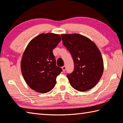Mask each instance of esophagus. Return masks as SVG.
Wrapping results in <instances>:
<instances>
[{
  "instance_id": "34e87169",
  "label": "esophagus",
  "mask_w": 123,
  "mask_h": 123,
  "mask_svg": "<svg viewBox=\"0 0 123 123\" xmlns=\"http://www.w3.org/2000/svg\"><path fill=\"white\" fill-rule=\"evenodd\" d=\"M62 69H63V72H65V70H66V66L65 65L63 66V67H62Z\"/></svg>"
}]
</instances>
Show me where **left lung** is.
<instances>
[{"mask_svg":"<svg viewBox=\"0 0 123 123\" xmlns=\"http://www.w3.org/2000/svg\"><path fill=\"white\" fill-rule=\"evenodd\" d=\"M61 36L74 62V71L67 74L71 85L80 92L91 89L100 80L104 70L99 49L90 39L81 34H63Z\"/></svg>","mask_w":123,"mask_h":123,"instance_id":"8db88e82","label":"left lung"}]
</instances>
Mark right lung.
Listing matches in <instances>:
<instances>
[{
  "instance_id": "obj_1",
  "label": "right lung",
  "mask_w": 123,
  "mask_h": 123,
  "mask_svg": "<svg viewBox=\"0 0 123 123\" xmlns=\"http://www.w3.org/2000/svg\"><path fill=\"white\" fill-rule=\"evenodd\" d=\"M61 40L57 34L42 33L32 39L23 53L21 71L32 90L45 93L53 89L63 70L56 65L53 49Z\"/></svg>"
}]
</instances>
